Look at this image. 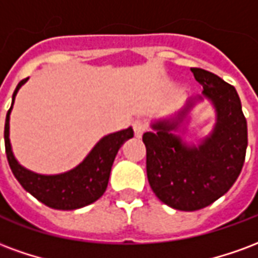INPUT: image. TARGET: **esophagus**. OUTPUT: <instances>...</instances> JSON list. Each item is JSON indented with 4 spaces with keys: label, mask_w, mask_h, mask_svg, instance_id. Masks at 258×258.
<instances>
[{
    "label": "esophagus",
    "mask_w": 258,
    "mask_h": 258,
    "mask_svg": "<svg viewBox=\"0 0 258 258\" xmlns=\"http://www.w3.org/2000/svg\"><path fill=\"white\" fill-rule=\"evenodd\" d=\"M133 128H134V133L135 135L138 137V138H141L142 137V134L146 131V124L142 121V120H135L134 123H133Z\"/></svg>",
    "instance_id": "obj_1"
}]
</instances>
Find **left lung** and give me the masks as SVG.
<instances>
[{"label":"left lung","instance_id":"1","mask_svg":"<svg viewBox=\"0 0 258 258\" xmlns=\"http://www.w3.org/2000/svg\"><path fill=\"white\" fill-rule=\"evenodd\" d=\"M190 70L216 107L213 133L199 146L184 145L170 133L192 107L189 102L178 121H159L152 125L156 133L142 137L152 190L164 205L182 211L200 210L227 194L242 171L247 148V123L235 87L205 69Z\"/></svg>","mask_w":258,"mask_h":258}]
</instances>
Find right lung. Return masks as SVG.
<instances>
[{"label": "right lung", "mask_w": 258, "mask_h": 258, "mask_svg": "<svg viewBox=\"0 0 258 258\" xmlns=\"http://www.w3.org/2000/svg\"><path fill=\"white\" fill-rule=\"evenodd\" d=\"M26 81L27 79L22 80L16 87L12 95V105L18 91ZM12 105L7 113L4 138L9 167L20 185L37 200H40L48 207L58 210H74L91 205L99 199L107 188L110 170L118 149L125 141L134 137L133 128L121 130L118 133L103 137L94 146L90 155L85 157L84 162L68 173L58 175H41L22 167L12 153L9 142V114L12 110Z\"/></svg>", "instance_id": "right-lung-1"}]
</instances>
